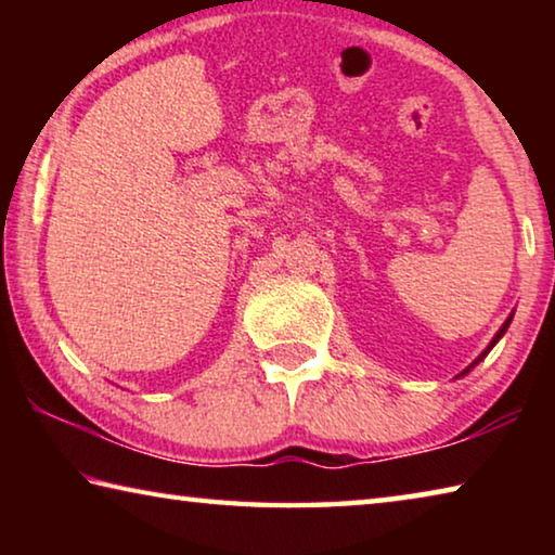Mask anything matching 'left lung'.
Wrapping results in <instances>:
<instances>
[{
    "label": "left lung",
    "mask_w": 555,
    "mask_h": 555,
    "mask_svg": "<svg viewBox=\"0 0 555 555\" xmlns=\"http://www.w3.org/2000/svg\"><path fill=\"white\" fill-rule=\"evenodd\" d=\"M509 323H512V318H506V323H504V325H502V331H500V333H496V335H494V340H492V343H490V347H487V350H485V352H482V354H480V357H477V360H475V362H473V364H469V367H475V364H477V362H480V360H482V357H485V354H487V352H490V350H492V347H494V343H496V340H500V337H502V335H504V333H506V327H509ZM469 367H467V370H465V372H469ZM465 372H463V374H465Z\"/></svg>",
    "instance_id": "8db88e82"
}]
</instances>
